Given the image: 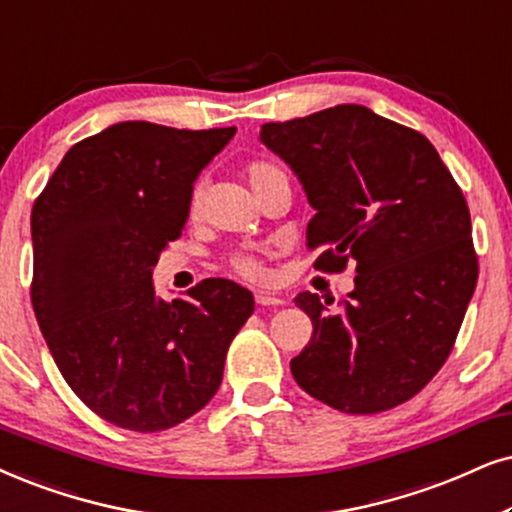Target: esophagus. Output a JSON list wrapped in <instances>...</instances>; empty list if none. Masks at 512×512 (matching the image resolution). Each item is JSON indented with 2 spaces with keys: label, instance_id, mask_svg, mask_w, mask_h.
<instances>
[{
  "label": "esophagus",
  "instance_id": "obj_1",
  "mask_svg": "<svg viewBox=\"0 0 512 512\" xmlns=\"http://www.w3.org/2000/svg\"><path fill=\"white\" fill-rule=\"evenodd\" d=\"M255 302L260 304V307H278V304H283L281 297L269 295V293H257L255 295Z\"/></svg>",
  "mask_w": 512,
  "mask_h": 512
}]
</instances>
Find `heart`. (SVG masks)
<instances>
[{"label": "heart", "instance_id": "obj_1", "mask_svg": "<svg viewBox=\"0 0 512 512\" xmlns=\"http://www.w3.org/2000/svg\"><path fill=\"white\" fill-rule=\"evenodd\" d=\"M245 177H248L252 191L257 193L262 189V186H267L269 181H274L278 177H286V174H283L281 167L264 163V160H257V163L248 165V170H245ZM198 210H200V191H193L191 203H189V212H191V215H198ZM231 264H234V269L238 271V274L245 276V278H252V281H257V278L264 276L262 264L257 262L252 255H236L234 260H231Z\"/></svg>", "mask_w": 512, "mask_h": 512}]
</instances>
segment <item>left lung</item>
I'll list each match as a JSON object with an SVG mask.
<instances>
[{
	"label": "left lung",
	"mask_w": 512,
	"mask_h": 512,
	"mask_svg": "<svg viewBox=\"0 0 512 512\" xmlns=\"http://www.w3.org/2000/svg\"><path fill=\"white\" fill-rule=\"evenodd\" d=\"M260 141L297 174L314 217V267L357 264L354 290L331 314L316 293L290 361L295 383L345 413L409 401L444 366L477 283L470 210L435 146L357 103L262 125ZM328 304V302H326Z\"/></svg>",
	"instance_id": "1"
}]
</instances>
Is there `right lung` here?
Returning <instances> with one entry per match:
<instances>
[{"label":"right lung","instance_id":"add662e5","mask_svg":"<svg viewBox=\"0 0 512 512\" xmlns=\"http://www.w3.org/2000/svg\"><path fill=\"white\" fill-rule=\"evenodd\" d=\"M236 127L118 122L63 155L32 205V309L58 371L103 420L134 432L184 423L215 397L248 288L205 278L155 295L153 267L181 236L193 181Z\"/></svg>","mask_w":512,"mask_h":512}]
</instances>
